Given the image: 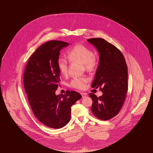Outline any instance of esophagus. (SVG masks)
I'll use <instances>...</instances> for the list:
<instances>
[{"label": "esophagus", "mask_w": 153, "mask_h": 153, "mask_svg": "<svg viewBox=\"0 0 153 153\" xmlns=\"http://www.w3.org/2000/svg\"><path fill=\"white\" fill-rule=\"evenodd\" d=\"M81 95L82 96V98H85V97L87 96V94H86L85 93L81 92Z\"/></svg>", "instance_id": "34e87169"}]
</instances>
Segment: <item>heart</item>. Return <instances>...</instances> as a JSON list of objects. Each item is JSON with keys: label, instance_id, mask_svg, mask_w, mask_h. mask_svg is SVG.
<instances>
[{"label": "heart", "instance_id": "heart-1", "mask_svg": "<svg viewBox=\"0 0 153 153\" xmlns=\"http://www.w3.org/2000/svg\"><path fill=\"white\" fill-rule=\"evenodd\" d=\"M66 56L70 62H79L83 64L85 69L88 72H93L98 65L97 58L94 51L82 45H76L67 51ZM57 66L61 74L64 76L68 73L69 63L65 59L59 57ZM89 81L87 77H74L70 82L69 85L77 89H84Z\"/></svg>", "mask_w": 153, "mask_h": 153}]
</instances>
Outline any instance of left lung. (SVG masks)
<instances>
[{
    "mask_svg": "<svg viewBox=\"0 0 153 153\" xmlns=\"http://www.w3.org/2000/svg\"><path fill=\"white\" fill-rule=\"evenodd\" d=\"M88 41L96 48L100 59L92 88H100L102 95L97 97L93 93L91 111L95 117L108 120L117 115L122 108L128 90L127 66L122 53L114 45L101 38Z\"/></svg>",
    "mask_w": 153,
    "mask_h": 153,
    "instance_id": "1",
    "label": "left lung"
}]
</instances>
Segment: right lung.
Returning <instances> with one entry per match:
<instances>
[{"label": "right lung", "mask_w": 153, "mask_h": 153, "mask_svg": "<svg viewBox=\"0 0 153 153\" xmlns=\"http://www.w3.org/2000/svg\"><path fill=\"white\" fill-rule=\"evenodd\" d=\"M69 44L52 40L41 45L30 57L23 75V85L30 105L42 123L60 128L69 123L71 107L82 96L74 91L56 95L60 72L57 66L59 51Z\"/></svg>", "instance_id": "1"}]
</instances>
